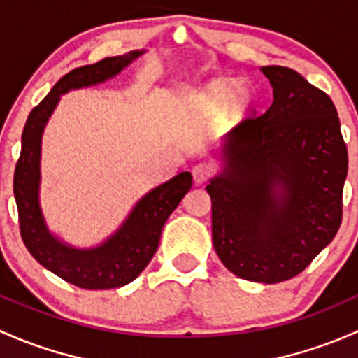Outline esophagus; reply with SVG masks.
Returning <instances> with one entry per match:
<instances>
[{
    "mask_svg": "<svg viewBox=\"0 0 358 358\" xmlns=\"http://www.w3.org/2000/svg\"><path fill=\"white\" fill-rule=\"evenodd\" d=\"M212 174V167L208 164H198L193 167V179L196 184H203Z\"/></svg>",
    "mask_w": 358,
    "mask_h": 358,
    "instance_id": "esophagus-1",
    "label": "esophagus"
}]
</instances>
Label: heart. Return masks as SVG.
<instances>
[{"label":"heart","mask_w":358,"mask_h":358,"mask_svg":"<svg viewBox=\"0 0 358 358\" xmlns=\"http://www.w3.org/2000/svg\"><path fill=\"white\" fill-rule=\"evenodd\" d=\"M236 90H238V84L229 83V80H217V83H212L210 86H206L203 91H201V103L206 110H213V112H219V110L226 108L229 105L231 99V108L234 112H243L246 106L252 101V94H250L248 90L238 91V94L234 97Z\"/></svg>","instance_id":"1"}]
</instances>
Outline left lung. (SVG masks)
Masks as SVG:
<instances>
[{
    "label": "left lung",
    "mask_w": 358,
    "mask_h": 358,
    "mask_svg": "<svg viewBox=\"0 0 358 358\" xmlns=\"http://www.w3.org/2000/svg\"><path fill=\"white\" fill-rule=\"evenodd\" d=\"M274 93L264 115L224 136L210 179L212 239L246 281H286L333 241L348 152L333 101L288 67H262Z\"/></svg>",
    "instance_id": "left-lung-1"
}]
</instances>
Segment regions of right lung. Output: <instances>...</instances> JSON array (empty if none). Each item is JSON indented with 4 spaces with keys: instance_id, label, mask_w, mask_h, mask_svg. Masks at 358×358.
<instances>
[{
    "instance_id": "1",
    "label": "right lung",
    "mask_w": 358,
    "mask_h": 358,
    "mask_svg": "<svg viewBox=\"0 0 358 358\" xmlns=\"http://www.w3.org/2000/svg\"><path fill=\"white\" fill-rule=\"evenodd\" d=\"M143 53L145 50L129 51L120 57L103 58L98 64L70 70L29 113L22 132L20 158L13 178L22 239L29 253L44 268L84 289H112L134 281L153 259L165 220L178 208L193 184L189 172H180L167 182L153 187L136 201L115 233L90 248L65 243L51 233L44 219L39 200L43 132L60 96L72 90L96 86L119 76Z\"/></svg>"
}]
</instances>
